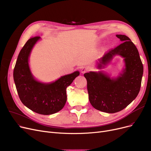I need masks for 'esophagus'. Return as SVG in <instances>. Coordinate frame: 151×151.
Wrapping results in <instances>:
<instances>
[{
	"label": "esophagus",
	"instance_id": "obj_1",
	"mask_svg": "<svg viewBox=\"0 0 151 151\" xmlns=\"http://www.w3.org/2000/svg\"><path fill=\"white\" fill-rule=\"evenodd\" d=\"M90 69L88 68H86V67H84V68H82V70H81V72H82V73H83V74H84V73H87V72H88L89 71Z\"/></svg>",
	"mask_w": 151,
	"mask_h": 151
}]
</instances>
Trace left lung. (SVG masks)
<instances>
[{
  "label": "left lung",
  "mask_w": 151,
  "mask_h": 151,
  "mask_svg": "<svg viewBox=\"0 0 151 151\" xmlns=\"http://www.w3.org/2000/svg\"><path fill=\"white\" fill-rule=\"evenodd\" d=\"M116 36L124 42L105 53L98 68L118 54L124 58L126 69L123 73L116 79H111L101 72L84 74L91 104L94 109L109 113L121 111L136 98L143 74V63L135 44L126 35Z\"/></svg>",
  "instance_id": "8db88e82"
}]
</instances>
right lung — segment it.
<instances>
[{
	"mask_svg": "<svg viewBox=\"0 0 151 151\" xmlns=\"http://www.w3.org/2000/svg\"><path fill=\"white\" fill-rule=\"evenodd\" d=\"M40 38H30L21 50L14 68L13 78L19 99L33 111L48 115L55 113L64 107L66 102V88L72 83L78 71L62 76L49 84L40 83L33 77L28 60L32 49Z\"/></svg>",
	"mask_w": 151,
	"mask_h": 151,
	"instance_id": "right-lung-1",
	"label": "right lung"
}]
</instances>
